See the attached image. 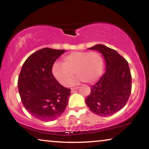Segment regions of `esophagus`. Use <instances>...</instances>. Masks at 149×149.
<instances>
[{
    "instance_id": "34e87169",
    "label": "esophagus",
    "mask_w": 149,
    "mask_h": 149,
    "mask_svg": "<svg viewBox=\"0 0 149 149\" xmlns=\"http://www.w3.org/2000/svg\"><path fill=\"white\" fill-rule=\"evenodd\" d=\"M79 89V87H73V88H71V92H74L75 91L77 90V89Z\"/></svg>"
}]
</instances>
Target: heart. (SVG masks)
Listing matches in <instances>:
<instances>
[{"instance_id":"heart-1","label":"heart","mask_w":149,"mask_h":149,"mask_svg":"<svg viewBox=\"0 0 149 149\" xmlns=\"http://www.w3.org/2000/svg\"><path fill=\"white\" fill-rule=\"evenodd\" d=\"M62 61L63 63L55 62L52 71L54 78L65 87L72 82L74 72L78 76V81L90 83L96 81L103 71V58L95 52H72L64 56Z\"/></svg>"}]
</instances>
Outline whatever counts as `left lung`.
<instances>
[{"instance_id":"1","label":"left lung","mask_w":149,"mask_h":149,"mask_svg":"<svg viewBox=\"0 0 149 149\" xmlns=\"http://www.w3.org/2000/svg\"><path fill=\"white\" fill-rule=\"evenodd\" d=\"M104 57L106 71L100 79L91 86L85 103L91 112L109 117L125 107L132 91V75L127 60L115 50L103 45L89 48Z\"/></svg>"}]
</instances>
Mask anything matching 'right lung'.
<instances>
[{
	"label": "right lung",
	"instance_id": "right-lung-1",
	"mask_svg": "<svg viewBox=\"0 0 149 149\" xmlns=\"http://www.w3.org/2000/svg\"><path fill=\"white\" fill-rule=\"evenodd\" d=\"M63 49L43 48L28 57L18 77V90L28 113L42 121L60 117L68 104L70 89L62 86L52 74L55 61Z\"/></svg>",
	"mask_w": 149,
	"mask_h": 149
}]
</instances>
